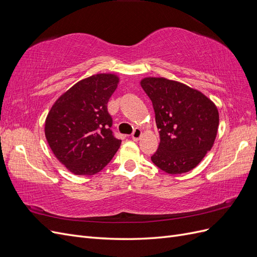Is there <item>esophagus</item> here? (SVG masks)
<instances>
[{"instance_id":"obj_1","label":"esophagus","mask_w":257,"mask_h":257,"mask_svg":"<svg viewBox=\"0 0 257 257\" xmlns=\"http://www.w3.org/2000/svg\"><path fill=\"white\" fill-rule=\"evenodd\" d=\"M141 136H142V130L136 127L133 133H132V139H133V141H138V139L141 138Z\"/></svg>"}]
</instances>
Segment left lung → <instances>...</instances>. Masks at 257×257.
Segmentation results:
<instances>
[{"label":"left lung","mask_w":257,"mask_h":257,"mask_svg":"<svg viewBox=\"0 0 257 257\" xmlns=\"http://www.w3.org/2000/svg\"><path fill=\"white\" fill-rule=\"evenodd\" d=\"M160 130L161 143L151 161L170 175L188 173L211 149L219 126L215 105L203 93L165 78H145Z\"/></svg>","instance_id":"left-lung-1"}]
</instances>
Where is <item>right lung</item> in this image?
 <instances>
[{
  "label": "right lung",
  "instance_id": "right-lung-1",
  "mask_svg": "<svg viewBox=\"0 0 257 257\" xmlns=\"http://www.w3.org/2000/svg\"><path fill=\"white\" fill-rule=\"evenodd\" d=\"M119 78L97 74L66 91L53 104L45 122V135L56 158L78 176L99 173L118 151L121 141L111 131L107 104Z\"/></svg>",
  "mask_w": 257,
  "mask_h": 257
}]
</instances>
